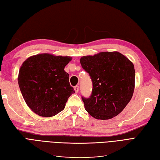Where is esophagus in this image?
Listing matches in <instances>:
<instances>
[{
    "instance_id": "obj_1",
    "label": "esophagus",
    "mask_w": 160,
    "mask_h": 160,
    "mask_svg": "<svg viewBox=\"0 0 160 160\" xmlns=\"http://www.w3.org/2000/svg\"><path fill=\"white\" fill-rule=\"evenodd\" d=\"M74 89H75V93H78L79 92V86H75V88H74Z\"/></svg>"
}]
</instances>
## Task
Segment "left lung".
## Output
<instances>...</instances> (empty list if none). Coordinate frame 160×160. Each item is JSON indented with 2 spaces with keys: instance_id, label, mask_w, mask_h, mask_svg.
<instances>
[{
  "instance_id": "left-lung-1",
  "label": "left lung",
  "mask_w": 160,
  "mask_h": 160,
  "mask_svg": "<svg viewBox=\"0 0 160 160\" xmlns=\"http://www.w3.org/2000/svg\"><path fill=\"white\" fill-rule=\"evenodd\" d=\"M80 62L93 82L89 98H82L85 110L97 119L107 120L117 116L133 96L135 88L133 62L118 51L83 56Z\"/></svg>"
}]
</instances>
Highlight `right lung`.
Wrapping results in <instances>:
<instances>
[{
	"instance_id": "add662e5",
	"label": "right lung",
	"mask_w": 160,
	"mask_h": 160,
	"mask_svg": "<svg viewBox=\"0 0 160 160\" xmlns=\"http://www.w3.org/2000/svg\"><path fill=\"white\" fill-rule=\"evenodd\" d=\"M69 56L41 53L31 56L22 62L18 83L27 105L34 113L50 118L64 109L75 91L70 85L65 66Z\"/></svg>"
}]
</instances>
